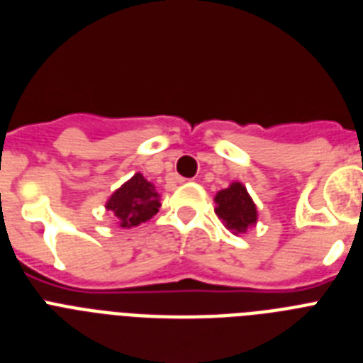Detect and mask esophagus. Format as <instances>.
<instances>
[{
  "label": "esophagus",
  "instance_id": "1",
  "mask_svg": "<svg viewBox=\"0 0 363 363\" xmlns=\"http://www.w3.org/2000/svg\"><path fill=\"white\" fill-rule=\"evenodd\" d=\"M175 181L177 182H184V179H182V177H175Z\"/></svg>",
  "mask_w": 363,
  "mask_h": 363
}]
</instances>
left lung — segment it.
Listing matches in <instances>:
<instances>
[{"label": "left lung", "mask_w": 363, "mask_h": 363, "mask_svg": "<svg viewBox=\"0 0 363 363\" xmlns=\"http://www.w3.org/2000/svg\"><path fill=\"white\" fill-rule=\"evenodd\" d=\"M216 205V214L234 233H245L247 227L257 223V206L240 182H233L228 188L218 191Z\"/></svg>", "instance_id": "obj_1"}]
</instances>
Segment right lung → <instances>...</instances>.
I'll use <instances>...</instances> for the list:
<instances>
[{
	"mask_svg": "<svg viewBox=\"0 0 363 363\" xmlns=\"http://www.w3.org/2000/svg\"><path fill=\"white\" fill-rule=\"evenodd\" d=\"M158 206L160 203L155 186L140 173L125 182L120 190H116L106 203V210H111L120 219L121 227H136L144 223L157 214Z\"/></svg>",
	"mask_w": 363,
	"mask_h": 363,
	"instance_id": "obj_1",
	"label": "right lung"
}]
</instances>
